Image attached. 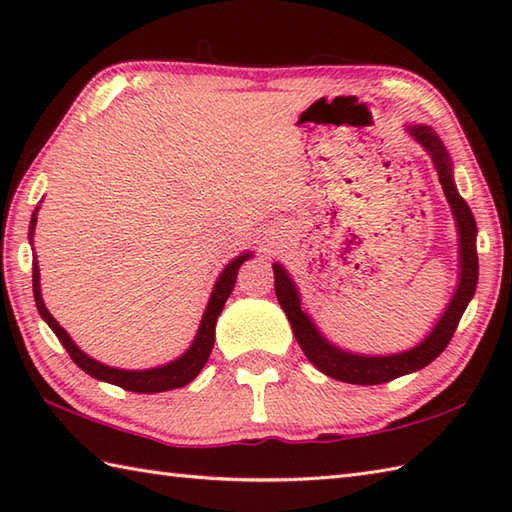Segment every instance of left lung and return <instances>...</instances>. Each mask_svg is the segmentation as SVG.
<instances>
[{
  "label": "left lung",
  "instance_id": "left-lung-1",
  "mask_svg": "<svg viewBox=\"0 0 512 512\" xmlns=\"http://www.w3.org/2000/svg\"><path fill=\"white\" fill-rule=\"evenodd\" d=\"M405 132L416 140V143L427 151L433 167L438 171V180L442 184L444 198H447L455 226H458V246H460V275L458 286H455L453 297L447 310L442 312L438 323L433 325L431 332L424 339L411 347V350L387 354V356H372V354H356L347 352L343 347L334 345L325 339L317 323L312 321L310 314L301 308V295L295 284V279L288 275V270L281 264H273L275 270V292L279 299L281 310L286 312L290 328L295 332V339L308 361L323 372L325 376L341 380L350 385H380L389 383L398 376H405L418 369L427 367L431 361L444 352L449 345L451 336L458 328L462 314L469 306L475 288H477V224L475 217L458 193L453 180V162L447 147L442 145L440 136L433 132L429 125H405Z\"/></svg>",
  "mask_w": 512,
  "mask_h": 512
}]
</instances>
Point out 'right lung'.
Instances as JSON below:
<instances>
[{"instance_id": "obj_1", "label": "right lung", "mask_w": 512, "mask_h": 512, "mask_svg": "<svg viewBox=\"0 0 512 512\" xmlns=\"http://www.w3.org/2000/svg\"><path fill=\"white\" fill-rule=\"evenodd\" d=\"M37 213H39V204H37V209L32 211L30 226H28L30 246H32V237H35ZM250 257H253V253L237 255L233 262L226 264L220 277H217L215 286L211 290L209 303H206V308H204L200 328H198V332H195L189 350L182 356H178L176 361H171L167 365L151 367V369H118V367H110V365H105L101 361H96V358L85 354L81 347L72 341V336L61 328L59 321L48 312L46 303H43L37 255H35V259H32V295H35V303H37L41 319L50 325V330L57 334V339L65 347V352L72 356V361L79 365L85 374L94 376L96 380H103V383L118 385L127 391H136V394H160V391H169V389H178V387L189 385L191 380L202 372V367L206 365V361H209L213 343H215L217 317H220L226 299L231 297V292L235 288L239 266H242Z\"/></svg>"}]
</instances>
